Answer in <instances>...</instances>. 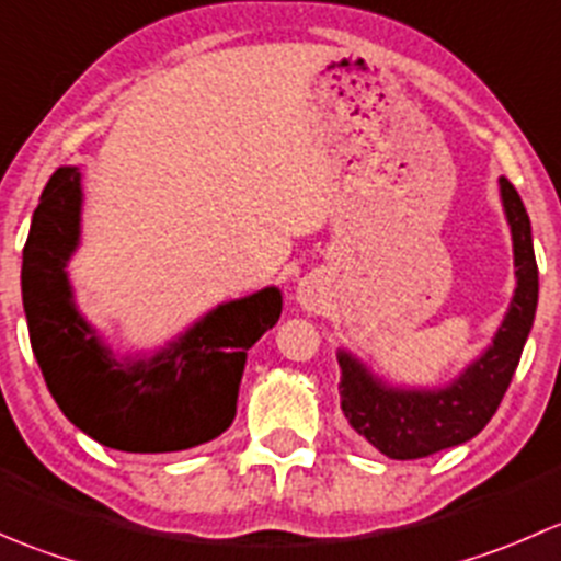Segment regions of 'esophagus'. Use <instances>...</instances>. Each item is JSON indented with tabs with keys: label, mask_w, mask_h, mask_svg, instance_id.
<instances>
[{
	"label": "esophagus",
	"mask_w": 561,
	"mask_h": 561,
	"mask_svg": "<svg viewBox=\"0 0 561 561\" xmlns=\"http://www.w3.org/2000/svg\"><path fill=\"white\" fill-rule=\"evenodd\" d=\"M296 301L301 304L307 312H320L322 304L328 301V290L325 285H322V279H317V276H304V279L298 282Z\"/></svg>",
	"instance_id": "obj_1"
}]
</instances>
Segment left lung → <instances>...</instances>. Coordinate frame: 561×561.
<instances>
[{
  "mask_svg": "<svg viewBox=\"0 0 561 561\" xmlns=\"http://www.w3.org/2000/svg\"><path fill=\"white\" fill-rule=\"evenodd\" d=\"M502 206L513 236L516 296L494 342L454 382L443 388H393L371 375L355 355L339 353L342 412L350 426L380 454L399 461L426 458L478 437L494 417L522 360L537 309V260L531 225L516 186L502 175Z\"/></svg>",
  "mask_w": 561,
  "mask_h": 561,
  "instance_id": "obj_1",
  "label": "left lung"
}]
</instances>
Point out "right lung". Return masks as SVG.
Masks as SVG:
<instances>
[{
	"instance_id": "1",
	"label": "right lung",
	"mask_w": 561,
	"mask_h": 561,
	"mask_svg": "<svg viewBox=\"0 0 561 561\" xmlns=\"http://www.w3.org/2000/svg\"><path fill=\"white\" fill-rule=\"evenodd\" d=\"M81 173L59 168L32 214L21 296L50 396L83 434L124 454H173L219 437L236 417L247 350L276 325V287L219 304L149 358H113L72 301L67 260L81 239Z\"/></svg>"
}]
</instances>
